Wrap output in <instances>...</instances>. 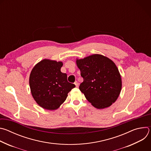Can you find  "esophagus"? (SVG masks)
Segmentation results:
<instances>
[{
	"label": "esophagus",
	"mask_w": 151,
	"mask_h": 151,
	"mask_svg": "<svg viewBox=\"0 0 151 151\" xmlns=\"http://www.w3.org/2000/svg\"><path fill=\"white\" fill-rule=\"evenodd\" d=\"M75 85H76V87H78L79 83H78V82L77 81H75Z\"/></svg>",
	"instance_id": "34e87169"
}]
</instances>
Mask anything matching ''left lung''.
<instances>
[{"label":"left lung","mask_w":151,"mask_h":151,"mask_svg":"<svg viewBox=\"0 0 151 151\" xmlns=\"http://www.w3.org/2000/svg\"><path fill=\"white\" fill-rule=\"evenodd\" d=\"M83 81L79 90L96 108L111 106L118 98L122 79L115 63L101 54H93L76 60Z\"/></svg>","instance_id":"obj_1"}]
</instances>
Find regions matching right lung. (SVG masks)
<instances>
[{
	"label": "right lung",
	"mask_w": 151,
	"mask_h": 151,
	"mask_svg": "<svg viewBox=\"0 0 151 151\" xmlns=\"http://www.w3.org/2000/svg\"><path fill=\"white\" fill-rule=\"evenodd\" d=\"M61 61L44 59L32 69L29 77L32 95L43 109H57L66 100L75 85L68 81L67 74L61 72Z\"/></svg>",
	"instance_id": "obj_1"
}]
</instances>
